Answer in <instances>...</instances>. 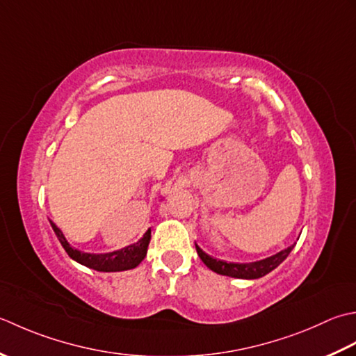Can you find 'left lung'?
Listing matches in <instances>:
<instances>
[{"instance_id":"obj_1","label":"left lung","mask_w":356,"mask_h":356,"mask_svg":"<svg viewBox=\"0 0 356 356\" xmlns=\"http://www.w3.org/2000/svg\"><path fill=\"white\" fill-rule=\"evenodd\" d=\"M195 248H197L198 257L210 270H213L220 275H226V277L255 280V278L264 277V275L272 272L275 267H278L282 261L289 257V253L292 252L293 245H290V248L278 252L277 255L261 259V261H255V263H227V261L215 259L212 257H209L207 253L202 252L197 244H195Z\"/></svg>"}]
</instances>
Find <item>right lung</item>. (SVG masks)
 <instances>
[{
	"mask_svg": "<svg viewBox=\"0 0 356 356\" xmlns=\"http://www.w3.org/2000/svg\"><path fill=\"white\" fill-rule=\"evenodd\" d=\"M50 226H52L64 250L67 252V255L72 259H75L79 264L90 267V269H95L99 272H120V270L134 269V267L140 264L144 259V257H146L149 243H150V229H149L136 244H132L129 245V248H124L117 252L104 253V255H95V253H86V252H79L78 249H74L66 241L63 232L55 226L54 221H50Z\"/></svg>",
	"mask_w": 356,
	"mask_h": 356,
	"instance_id": "1",
	"label": "right lung"
}]
</instances>
